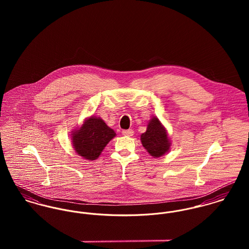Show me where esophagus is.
<instances>
[{
  "label": "esophagus",
  "mask_w": 249,
  "mask_h": 249,
  "mask_svg": "<svg viewBox=\"0 0 249 249\" xmlns=\"http://www.w3.org/2000/svg\"><path fill=\"white\" fill-rule=\"evenodd\" d=\"M122 133L123 135H125V136H132L134 134V131L133 129H126V130H123Z\"/></svg>",
  "instance_id": "1"
}]
</instances>
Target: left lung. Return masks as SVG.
<instances>
[{
  "label": "left lung",
  "instance_id": "8db88e82",
  "mask_svg": "<svg viewBox=\"0 0 249 249\" xmlns=\"http://www.w3.org/2000/svg\"><path fill=\"white\" fill-rule=\"evenodd\" d=\"M143 147L154 157L164 155L170 148L167 132L157 118H153L147 124L146 131L141 135Z\"/></svg>",
  "mask_w": 249,
  "mask_h": 249
}]
</instances>
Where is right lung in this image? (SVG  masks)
Wrapping results in <instances>:
<instances>
[{"label":"right lung","instance_id":"obj_1","mask_svg":"<svg viewBox=\"0 0 249 249\" xmlns=\"http://www.w3.org/2000/svg\"><path fill=\"white\" fill-rule=\"evenodd\" d=\"M115 135V131L102 119L91 117L72 134V145L84 159L95 160Z\"/></svg>","mask_w":249,"mask_h":249}]
</instances>
